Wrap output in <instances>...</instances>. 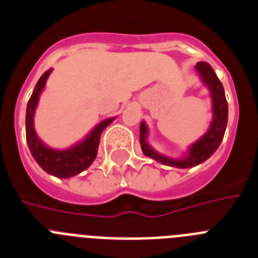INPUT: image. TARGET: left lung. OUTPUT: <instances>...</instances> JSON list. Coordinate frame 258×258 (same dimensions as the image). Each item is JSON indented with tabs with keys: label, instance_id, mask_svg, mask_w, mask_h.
I'll return each mask as SVG.
<instances>
[{
	"label": "left lung",
	"instance_id": "1",
	"mask_svg": "<svg viewBox=\"0 0 258 258\" xmlns=\"http://www.w3.org/2000/svg\"><path fill=\"white\" fill-rule=\"evenodd\" d=\"M198 74L203 79L204 84L209 88L212 94V103H213V120L209 126V131L200 138L199 141L194 143L188 150L187 156L181 159V160H173L169 157L163 156V155L157 154L154 149L150 147V145L146 141L147 137V127L145 122L141 124V136L140 142L142 146V151L146 156L152 157L154 160L164 164V165L177 166V168H192L198 164L206 161L208 157H211L212 154L218 149L225 136L227 125V115H229V109H227V101L225 97V90L218 80V77L214 74L213 68L206 63V61H199L197 66Z\"/></svg>",
	"mask_w": 258,
	"mask_h": 258
}]
</instances>
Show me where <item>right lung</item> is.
Wrapping results in <instances>:
<instances>
[{
    "mask_svg": "<svg viewBox=\"0 0 258 258\" xmlns=\"http://www.w3.org/2000/svg\"><path fill=\"white\" fill-rule=\"evenodd\" d=\"M51 70L46 71L40 80L37 81L35 90L32 93L31 98L27 106V115H26V137L27 143H28L29 151L32 156L35 157L38 165L50 174L59 177V178H70L72 175H76L85 170L90 166V164L94 161L97 156L98 146H99V140H101L102 132L108 126L111 122L115 120V117L106 118L101 124L92 131V133L86 137L83 142L77 143L76 146L71 147L68 150L58 151L52 150L38 140L37 134L33 127V115L37 106L38 97H40L42 89H44L46 80L49 77Z\"/></svg>",
    "mask_w": 258,
    "mask_h": 258,
    "instance_id": "1",
    "label": "right lung"
}]
</instances>
